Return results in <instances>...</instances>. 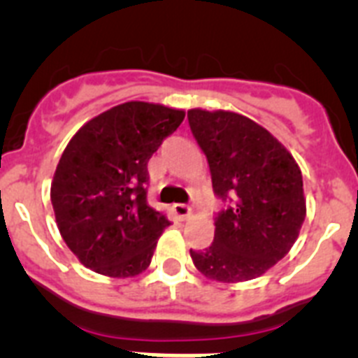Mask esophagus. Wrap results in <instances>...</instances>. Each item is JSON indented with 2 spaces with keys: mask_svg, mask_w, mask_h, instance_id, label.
I'll return each mask as SVG.
<instances>
[{
  "mask_svg": "<svg viewBox=\"0 0 358 358\" xmlns=\"http://www.w3.org/2000/svg\"><path fill=\"white\" fill-rule=\"evenodd\" d=\"M173 212H175L180 219H187L191 215V207L185 205V203H175V205H173Z\"/></svg>",
  "mask_w": 358,
  "mask_h": 358,
  "instance_id": "obj_1",
  "label": "esophagus"
}]
</instances>
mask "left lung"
<instances>
[{
    "instance_id": "left-lung-1",
    "label": "left lung",
    "mask_w": 358,
    "mask_h": 358,
    "mask_svg": "<svg viewBox=\"0 0 358 358\" xmlns=\"http://www.w3.org/2000/svg\"><path fill=\"white\" fill-rule=\"evenodd\" d=\"M196 143L208 160L214 194L227 201L215 215L214 243L191 250L207 278L246 282L287 255L307 207L303 178L283 144L235 112H187Z\"/></svg>"
}]
</instances>
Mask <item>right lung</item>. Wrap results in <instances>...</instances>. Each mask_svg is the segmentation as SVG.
I'll return each instance as SVG.
<instances>
[{"mask_svg":"<svg viewBox=\"0 0 358 358\" xmlns=\"http://www.w3.org/2000/svg\"><path fill=\"white\" fill-rule=\"evenodd\" d=\"M185 112L128 101L83 124L64 150L51 183L62 239L99 275L128 278L151 262L169 227L148 205V162Z\"/></svg>","mask_w":358,"mask_h":358,"instance_id":"add662e5","label":"right lung"}]
</instances>
